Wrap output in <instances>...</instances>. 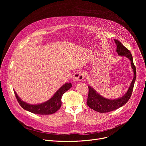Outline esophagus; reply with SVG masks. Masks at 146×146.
<instances>
[{
	"label": "esophagus",
	"mask_w": 146,
	"mask_h": 146,
	"mask_svg": "<svg viewBox=\"0 0 146 146\" xmlns=\"http://www.w3.org/2000/svg\"><path fill=\"white\" fill-rule=\"evenodd\" d=\"M84 78V75L82 72H77L75 73L73 77V80L75 81H81L83 78Z\"/></svg>",
	"instance_id": "1"
}]
</instances>
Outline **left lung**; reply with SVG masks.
<instances>
[{"label":"left lung","instance_id":"obj_1","mask_svg":"<svg viewBox=\"0 0 146 146\" xmlns=\"http://www.w3.org/2000/svg\"><path fill=\"white\" fill-rule=\"evenodd\" d=\"M117 46L116 51L119 56H124L128 58L131 63V66L134 73V77L131 86L127 93L123 96L117 99H109L102 96L91 86H88V95L87 101V105L99 113H108L115 110L123 106L130 99L136 77V69L133 64L132 55L130 51L125 47L118 40L114 39Z\"/></svg>","mask_w":146,"mask_h":146}]
</instances>
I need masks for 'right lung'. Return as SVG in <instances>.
<instances>
[{"label": "right lung", "mask_w": 146, "mask_h": 146, "mask_svg": "<svg viewBox=\"0 0 146 146\" xmlns=\"http://www.w3.org/2000/svg\"><path fill=\"white\" fill-rule=\"evenodd\" d=\"M72 86V85L70 82L65 83L56 92L51 99L44 103L38 105H31L23 101L18 97L15 91H14V92L20 106L24 109L36 114L48 115L55 113L60 109L62 105L61 99L62 95L69 90Z\"/></svg>", "instance_id": "obj_1"}]
</instances>
